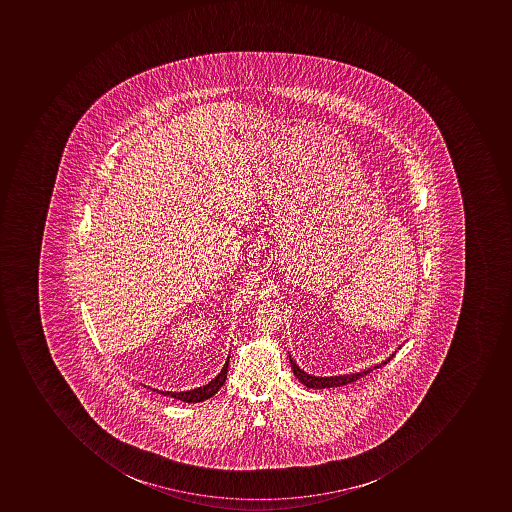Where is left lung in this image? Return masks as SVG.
I'll list each match as a JSON object with an SVG mask.
<instances>
[{
    "instance_id": "8db88e82",
    "label": "left lung",
    "mask_w": 512,
    "mask_h": 512,
    "mask_svg": "<svg viewBox=\"0 0 512 512\" xmlns=\"http://www.w3.org/2000/svg\"><path fill=\"white\" fill-rule=\"evenodd\" d=\"M289 357H291V355H289ZM391 358L392 357H389L388 361L391 360ZM388 361H385V363H388ZM385 363H383V365H385ZM291 368L292 371H294L295 377L298 378V381H301L304 386L314 389L337 388V386L348 385V383L357 381L358 378L365 377L368 372L372 371V369H368V371L358 372V374L337 375V377H315V375L306 374V372L301 371L292 358ZM375 368H378V366H375Z\"/></svg>"
}]
</instances>
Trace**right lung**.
I'll return each instance as SVG.
<instances>
[{
	"instance_id": "obj_1",
	"label": "right lung",
	"mask_w": 512,
	"mask_h": 512,
	"mask_svg": "<svg viewBox=\"0 0 512 512\" xmlns=\"http://www.w3.org/2000/svg\"><path fill=\"white\" fill-rule=\"evenodd\" d=\"M228 368L229 358L228 361L224 363L220 374H218L214 380L209 381L208 385L201 386V388L192 389V391H161V394H163L164 397H172L177 398V400L186 401V403H198V401L208 400V398H211L212 395L217 394V392L220 391L221 386L224 385V381H226V377H228Z\"/></svg>"
}]
</instances>
